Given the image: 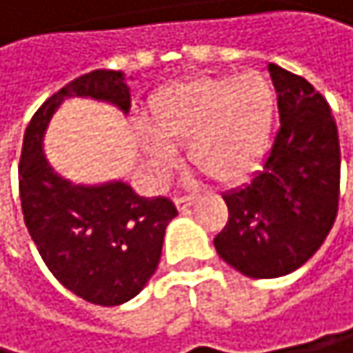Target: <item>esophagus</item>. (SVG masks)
Masks as SVG:
<instances>
[{
    "instance_id": "esophagus-1",
    "label": "esophagus",
    "mask_w": 353,
    "mask_h": 353,
    "mask_svg": "<svg viewBox=\"0 0 353 353\" xmlns=\"http://www.w3.org/2000/svg\"><path fill=\"white\" fill-rule=\"evenodd\" d=\"M192 196H188V194H175V205H178L180 210H186V208H190L192 205Z\"/></svg>"
}]
</instances>
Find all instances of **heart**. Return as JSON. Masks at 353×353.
I'll use <instances>...</instances> for the list:
<instances>
[{
	"mask_svg": "<svg viewBox=\"0 0 353 353\" xmlns=\"http://www.w3.org/2000/svg\"><path fill=\"white\" fill-rule=\"evenodd\" d=\"M275 94L259 76H208L165 88L150 101L148 118L157 137H145L143 152L154 171L173 161L169 143L188 141L190 167L216 184H235L263 157Z\"/></svg>",
	"mask_w": 353,
	"mask_h": 353,
	"instance_id": "b5f03b06",
	"label": "heart"
}]
</instances>
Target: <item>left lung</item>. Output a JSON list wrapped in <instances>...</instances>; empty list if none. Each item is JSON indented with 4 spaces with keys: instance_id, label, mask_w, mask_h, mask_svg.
Instances as JSON below:
<instances>
[{
    "instance_id": "obj_1",
    "label": "left lung",
    "mask_w": 353,
    "mask_h": 353,
    "mask_svg": "<svg viewBox=\"0 0 353 353\" xmlns=\"http://www.w3.org/2000/svg\"><path fill=\"white\" fill-rule=\"evenodd\" d=\"M279 129L252 180L222 194L228 220L216 252L254 279L303 267L328 237L339 212L341 148L328 101L305 78L269 63Z\"/></svg>"
}]
</instances>
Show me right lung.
Returning <instances> with one entry per match:
<instances>
[{"label": "right lung", "mask_w": 353, "mask_h": 353, "mask_svg": "<svg viewBox=\"0 0 353 353\" xmlns=\"http://www.w3.org/2000/svg\"><path fill=\"white\" fill-rule=\"evenodd\" d=\"M65 97H92L131 108L123 72L94 70L48 97L23 137L19 192L27 230L50 273L76 296L101 307L123 305L159 267L167 224L178 216L167 196L143 199L125 182L74 186L52 171L42 137Z\"/></svg>", "instance_id": "1"}]
</instances>
